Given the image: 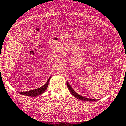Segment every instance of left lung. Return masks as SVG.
Masks as SVG:
<instances>
[{"mask_svg": "<svg viewBox=\"0 0 126 126\" xmlns=\"http://www.w3.org/2000/svg\"><path fill=\"white\" fill-rule=\"evenodd\" d=\"M67 87H68V89L69 90L70 92L71 93V94H72L73 96H74L76 98L78 99H80V100H85V101H88V102H94V101H96L97 100V99H89V98H85L84 97H83L81 95L79 94H77L76 93L75 91H74L72 88L70 86V85L69 84V83H68V82L67 81Z\"/></svg>", "mask_w": 126, "mask_h": 126, "instance_id": "left-lung-1", "label": "left lung"}]
</instances>
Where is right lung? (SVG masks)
Returning a JSON list of instances; mask_svg holds the SVG:
<instances>
[{
  "mask_svg": "<svg viewBox=\"0 0 126 126\" xmlns=\"http://www.w3.org/2000/svg\"><path fill=\"white\" fill-rule=\"evenodd\" d=\"M51 78V76H50V78L48 79V81L46 83L42 86L41 87H40L38 89H34L32 90H30V91H23V92H19V93L22 94L23 95H25V96H30V97H36L38 95L41 94H43L44 92L45 91V90L47 89V88L48 87V83L49 81L50 80V79Z\"/></svg>",
  "mask_w": 126,
  "mask_h": 126,
  "instance_id": "obj_1",
  "label": "right lung"
}]
</instances>
